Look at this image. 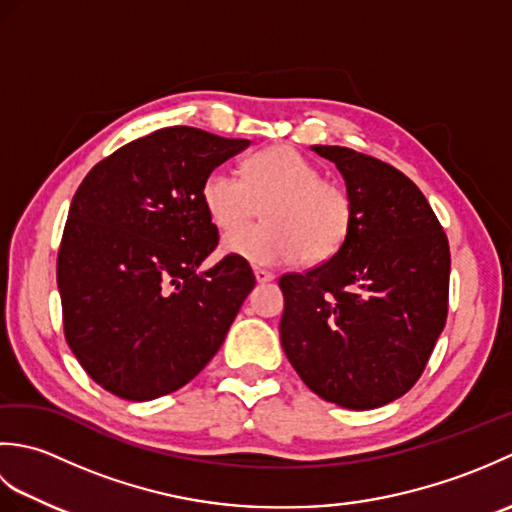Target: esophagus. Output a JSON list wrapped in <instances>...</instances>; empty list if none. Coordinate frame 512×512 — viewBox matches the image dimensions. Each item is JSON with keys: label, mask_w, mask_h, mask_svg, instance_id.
Instances as JSON below:
<instances>
[{"label": "esophagus", "mask_w": 512, "mask_h": 512, "mask_svg": "<svg viewBox=\"0 0 512 512\" xmlns=\"http://www.w3.org/2000/svg\"><path fill=\"white\" fill-rule=\"evenodd\" d=\"M255 279H257V284H266V281H273V279H275V275L270 273V270L255 268Z\"/></svg>", "instance_id": "34e87169"}]
</instances>
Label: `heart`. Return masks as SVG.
<instances>
[{"mask_svg": "<svg viewBox=\"0 0 512 512\" xmlns=\"http://www.w3.org/2000/svg\"><path fill=\"white\" fill-rule=\"evenodd\" d=\"M202 204L224 237V250L253 264H319L334 257L352 228V200L290 145L250 156L242 176L215 167L202 182ZM267 206V224L240 229ZM238 227L239 232L234 228Z\"/></svg>", "mask_w": 512, "mask_h": 512, "instance_id": "obj_1", "label": "heart"}]
</instances>
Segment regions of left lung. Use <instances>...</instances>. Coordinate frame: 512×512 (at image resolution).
Wrapping results in <instances>:
<instances>
[{
  "instance_id": "obj_1",
  "label": "left lung",
  "mask_w": 512,
  "mask_h": 512,
  "mask_svg": "<svg viewBox=\"0 0 512 512\" xmlns=\"http://www.w3.org/2000/svg\"><path fill=\"white\" fill-rule=\"evenodd\" d=\"M352 200L339 253L279 279V334L314 394L376 409L416 385L447 323L451 253L436 213L405 173L347 147L314 145Z\"/></svg>"
}]
</instances>
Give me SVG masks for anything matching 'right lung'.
Here are the masks:
<instances>
[{
	"label": "right lung",
	"instance_id": "1",
	"mask_svg": "<svg viewBox=\"0 0 512 512\" xmlns=\"http://www.w3.org/2000/svg\"><path fill=\"white\" fill-rule=\"evenodd\" d=\"M248 145L165 127L116 149L76 189L57 257L63 332L110 394H171L224 343L255 275L239 255L200 273L220 242L202 182Z\"/></svg>",
	"mask_w": 512,
	"mask_h": 512
}]
</instances>
